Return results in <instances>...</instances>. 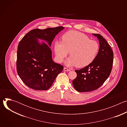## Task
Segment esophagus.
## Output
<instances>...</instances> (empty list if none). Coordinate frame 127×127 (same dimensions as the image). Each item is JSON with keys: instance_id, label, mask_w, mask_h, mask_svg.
<instances>
[{"instance_id": "1", "label": "esophagus", "mask_w": 127, "mask_h": 127, "mask_svg": "<svg viewBox=\"0 0 127 127\" xmlns=\"http://www.w3.org/2000/svg\"><path fill=\"white\" fill-rule=\"evenodd\" d=\"M63 70L64 71H66V72H68V71H70V69H68V68H64V69H63Z\"/></svg>"}]
</instances>
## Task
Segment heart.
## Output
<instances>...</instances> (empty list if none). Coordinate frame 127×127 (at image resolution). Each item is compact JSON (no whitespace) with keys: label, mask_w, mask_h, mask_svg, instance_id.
Returning <instances> with one entry per match:
<instances>
[{"label":"heart","mask_w":127,"mask_h":127,"mask_svg":"<svg viewBox=\"0 0 127 127\" xmlns=\"http://www.w3.org/2000/svg\"><path fill=\"white\" fill-rule=\"evenodd\" d=\"M98 43L90 40L85 34L71 31L64 34L62 41L54 42V49L56 60L61 63L70 52V57L65 61L68 66H76L78 68L86 67L95 59L99 50Z\"/></svg>","instance_id":"obj_1"}]
</instances>
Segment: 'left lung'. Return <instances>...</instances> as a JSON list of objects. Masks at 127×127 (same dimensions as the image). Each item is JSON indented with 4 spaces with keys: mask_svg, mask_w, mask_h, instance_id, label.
<instances>
[{
    "mask_svg": "<svg viewBox=\"0 0 127 127\" xmlns=\"http://www.w3.org/2000/svg\"><path fill=\"white\" fill-rule=\"evenodd\" d=\"M93 34L98 40L99 48L91 64L75 70L77 77L72 84L78 92H92L98 88L110 76L113 67L114 54L111 46L100 34Z\"/></svg>",
    "mask_w": 127,
    "mask_h": 127,
    "instance_id": "obj_1",
    "label": "left lung"
}]
</instances>
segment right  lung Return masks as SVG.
<instances>
[{"instance_id": "add662e5", "label": "right lung", "mask_w": 127, "mask_h": 127, "mask_svg": "<svg viewBox=\"0 0 127 127\" xmlns=\"http://www.w3.org/2000/svg\"><path fill=\"white\" fill-rule=\"evenodd\" d=\"M64 27L34 29L27 33L17 47L18 75L29 87L46 90L52 85L63 66L54 62L50 47L55 36ZM47 43H40L39 40Z\"/></svg>"}]
</instances>
